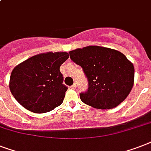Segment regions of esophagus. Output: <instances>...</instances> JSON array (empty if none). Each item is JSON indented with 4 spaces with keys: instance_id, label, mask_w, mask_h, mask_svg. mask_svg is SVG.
Listing matches in <instances>:
<instances>
[{
    "instance_id": "1",
    "label": "esophagus",
    "mask_w": 151,
    "mask_h": 151,
    "mask_svg": "<svg viewBox=\"0 0 151 151\" xmlns=\"http://www.w3.org/2000/svg\"><path fill=\"white\" fill-rule=\"evenodd\" d=\"M70 88H71V89H75V88H76V84H73L72 86H70Z\"/></svg>"
}]
</instances>
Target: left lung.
<instances>
[{"label":"left lung","mask_w":151,"mask_h":151,"mask_svg":"<svg viewBox=\"0 0 151 151\" xmlns=\"http://www.w3.org/2000/svg\"><path fill=\"white\" fill-rule=\"evenodd\" d=\"M69 54L88 79V89L80 93L84 103L106 109L117 106L128 96L133 86L134 67L122 52L91 46L70 51Z\"/></svg>","instance_id":"left-lung-1"}]
</instances>
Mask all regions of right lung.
<instances>
[{"instance_id":"1","label":"right lung","mask_w":151,"mask_h":151,"mask_svg":"<svg viewBox=\"0 0 151 151\" xmlns=\"http://www.w3.org/2000/svg\"><path fill=\"white\" fill-rule=\"evenodd\" d=\"M68 58L66 52H50L32 56L14 67L9 88L18 103L35 113L60 105L68 88L63 84L60 67Z\"/></svg>"}]
</instances>
